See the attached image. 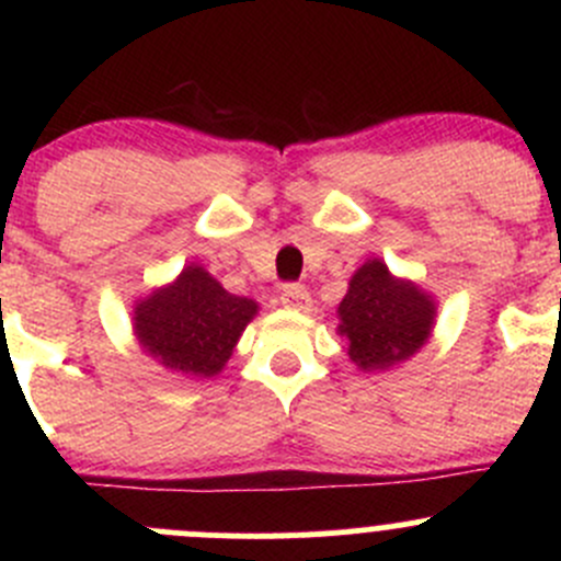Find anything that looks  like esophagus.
<instances>
[{
  "mask_svg": "<svg viewBox=\"0 0 561 561\" xmlns=\"http://www.w3.org/2000/svg\"><path fill=\"white\" fill-rule=\"evenodd\" d=\"M282 304L293 312H309L312 309V296L304 285H285L282 287Z\"/></svg>",
  "mask_w": 561,
  "mask_h": 561,
  "instance_id": "esophagus-1",
  "label": "esophagus"
}]
</instances>
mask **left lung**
<instances>
[{
    "label": "left lung",
    "instance_id": "1",
    "mask_svg": "<svg viewBox=\"0 0 561 561\" xmlns=\"http://www.w3.org/2000/svg\"><path fill=\"white\" fill-rule=\"evenodd\" d=\"M336 314L350 360L360 371H390L428 342L437 301L417 282L396 276L386 260L369 257L350 279Z\"/></svg>",
    "mask_w": 561,
    "mask_h": 561
}]
</instances>
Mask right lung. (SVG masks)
I'll list each match as a JSON object with an SVG mask.
<instances>
[{"label":"right lung","mask_w":561,"mask_h":561,"mask_svg":"<svg viewBox=\"0 0 561 561\" xmlns=\"http://www.w3.org/2000/svg\"><path fill=\"white\" fill-rule=\"evenodd\" d=\"M257 312V301L233 296L201 263H190L173 282L135 301L133 333L171 375L211 380Z\"/></svg>","instance_id":"add662e5"}]
</instances>
